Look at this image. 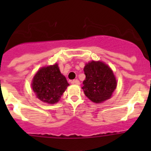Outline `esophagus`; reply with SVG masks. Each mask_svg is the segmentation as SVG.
Masks as SVG:
<instances>
[{"mask_svg":"<svg viewBox=\"0 0 151 151\" xmlns=\"http://www.w3.org/2000/svg\"><path fill=\"white\" fill-rule=\"evenodd\" d=\"M71 83H72V84H74V85H80V81H79L78 80H72V81H71Z\"/></svg>","mask_w":151,"mask_h":151,"instance_id":"esophagus-1","label":"esophagus"}]
</instances>
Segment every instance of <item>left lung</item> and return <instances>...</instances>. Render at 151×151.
I'll return each instance as SVG.
<instances>
[{
    "label": "left lung",
    "mask_w": 151,
    "mask_h": 151,
    "mask_svg": "<svg viewBox=\"0 0 151 151\" xmlns=\"http://www.w3.org/2000/svg\"><path fill=\"white\" fill-rule=\"evenodd\" d=\"M85 80L83 81L85 95L94 103L109 99L117 86L113 71L101 61L92 60L84 67Z\"/></svg>",
    "instance_id": "left-lung-1"
}]
</instances>
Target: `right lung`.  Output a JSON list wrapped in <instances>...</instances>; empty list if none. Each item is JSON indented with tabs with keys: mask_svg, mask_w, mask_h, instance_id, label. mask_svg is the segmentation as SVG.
<instances>
[{
	"mask_svg": "<svg viewBox=\"0 0 151 151\" xmlns=\"http://www.w3.org/2000/svg\"><path fill=\"white\" fill-rule=\"evenodd\" d=\"M31 85L39 99L48 104H55L69 84L55 63L41 68L33 77Z\"/></svg>",
	"mask_w": 151,
	"mask_h": 151,
	"instance_id": "obj_1",
	"label": "right lung"
}]
</instances>
